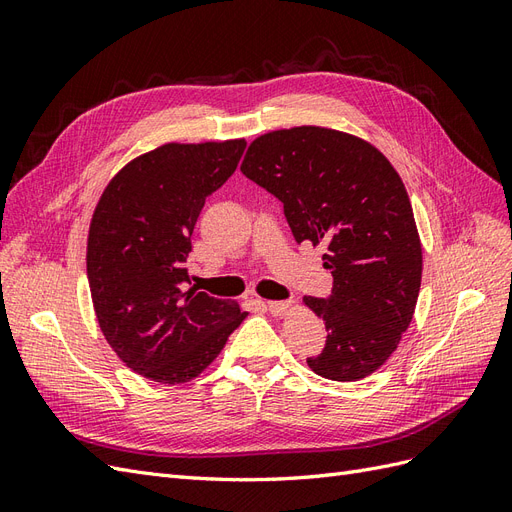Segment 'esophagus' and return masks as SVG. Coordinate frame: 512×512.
<instances>
[{
    "label": "esophagus",
    "mask_w": 512,
    "mask_h": 512,
    "mask_svg": "<svg viewBox=\"0 0 512 512\" xmlns=\"http://www.w3.org/2000/svg\"><path fill=\"white\" fill-rule=\"evenodd\" d=\"M265 305H267V309H269L273 316H282V314L288 312L292 303L290 301H267Z\"/></svg>",
    "instance_id": "obj_1"
}]
</instances>
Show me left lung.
<instances>
[{"label": "left lung", "mask_w": 512, "mask_h": 512, "mask_svg": "<svg viewBox=\"0 0 512 512\" xmlns=\"http://www.w3.org/2000/svg\"><path fill=\"white\" fill-rule=\"evenodd\" d=\"M241 173L282 200L297 243H322L327 299L305 297L327 327L307 365L354 382L386 363L412 322L423 250L404 181L363 138L318 126L275 130L247 149Z\"/></svg>", "instance_id": "1"}]
</instances>
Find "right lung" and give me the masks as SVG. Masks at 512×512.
<instances>
[{
    "label": "right lung",
    "instance_id": "obj_1",
    "mask_svg": "<svg viewBox=\"0 0 512 512\" xmlns=\"http://www.w3.org/2000/svg\"><path fill=\"white\" fill-rule=\"evenodd\" d=\"M243 151V138L162 145L119 170L91 218L87 280L100 329L153 382L196 378L247 316L235 301L181 290L198 215Z\"/></svg>",
    "mask_w": 512,
    "mask_h": 512
}]
</instances>
